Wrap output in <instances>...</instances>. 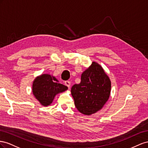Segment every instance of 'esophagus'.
Returning <instances> with one entry per match:
<instances>
[{
    "label": "esophagus",
    "mask_w": 148,
    "mask_h": 148,
    "mask_svg": "<svg viewBox=\"0 0 148 148\" xmlns=\"http://www.w3.org/2000/svg\"><path fill=\"white\" fill-rule=\"evenodd\" d=\"M64 84H65V85H66L67 87H68L69 88H70V86H71V82H70V81H65Z\"/></svg>",
    "instance_id": "obj_1"
}]
</instances>
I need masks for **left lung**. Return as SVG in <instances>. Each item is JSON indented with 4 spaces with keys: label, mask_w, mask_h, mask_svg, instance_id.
Wrapping results in <instances>:
<instances>
[{
    "label": "left lung",
    "mask_w": 148,
    "mask_h": 148,
    "mask_svg": "<svg viewBox=\"0 0 148 148\" xmlns=\"http://www.w3.org/2000/svg\"><path fill=\"white\" fill-rule=\"evenodd\" d=\"M111 81L98 63L92 64L81 75V81L71 88V95L78 110L90 115L100 110L110 95Z\"/></svg>",
    "instance_id": "left-lung-1"
}]
</instances>
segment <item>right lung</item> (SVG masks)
I'll return each mask as SVG.
<instances>
[{"instance_id": "obj_1", "label": "right lung", "mask_w": 148, "mask_h": 148, "mask_svg": "<svg viewBox=\"0 0 148 148\" xmlns=\"http://www.w3.org/2000/svg\"><path fill=\"white\" fill-rule=\"evenodd\" d=\"M67 87L59 83L49 74H41L35 78L33 83L32 92L35 98L43 106H48L58 94L66 91Z\"/></svg>"}]
</instances>
